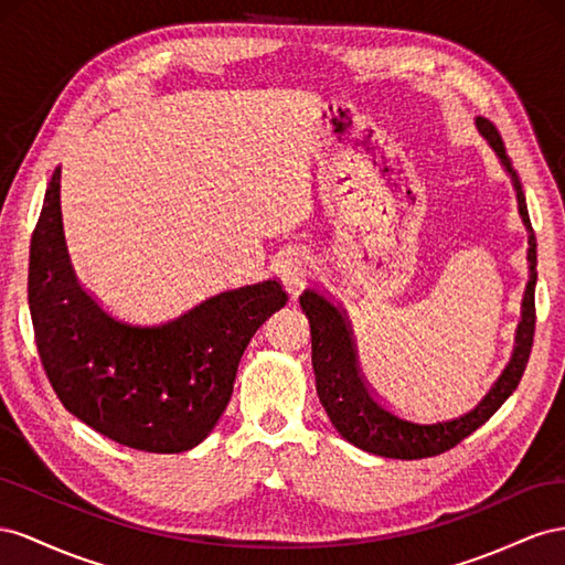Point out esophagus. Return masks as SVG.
<instances>
[{
	"instance_id": "34e87169",
	"label": "esophagus",
	"mask_w": 565,
	"mask_h": 565,
	"mask_svg": "<svg viewBox=\"0 0 565 565\" xmlns=\"http://www.w3.org/2000/svg\"><path fill=\"white\" fill-rule=\"evenodd\" d=\"M315 269L310 255L302 250H288L279 263V277L286 286H298L310 277Z\"/></svg>"
}]
</instances>
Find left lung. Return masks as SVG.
Listing matches in <instances>:
<instances>
[{
    "label": "left lung",
    "mask_w": 565,
    "mask_h": 565,
    "mask_svg": "<svg viewBox=\"0 0 565 565\" xmlns=\"http://www.w3.org/2000/svg\"><path fill=\"white\" fill-rule=\"evenodd\" d=\"M478 132L482 135L492 151L497 153L499 163L511 174L515 189V201H519V215L527 230V269L530 279L523 294L521 305V321L515 329V345L511 360L504 366L502 376L494 381L490 393L482 397L478 405L461 416H452L447 422H409L393 414L388 407L369 391L364 376L360 374L358 350H354L352 331L348 317L341 308L321 296L315 288H308L300 296V308L305 317L310 319V335H312V369L317 381V395L321 407L327 409L333 428L343 435L348 443L379 457L391 459H424L440 455L445 449H452L461 443L466 435H471L480 428L488 418L504 405L509 395L519 388L521 376L530 358L535 335V284H537V241L530 227L525 193L521 186L519 174H515L511 158L507 156L504 141L499 137L497 127L486 120L476 118Z\"/></svg>",
    "instance_id": "left-lung-1"
}]
</instances>
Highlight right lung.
<instances>
[{
	"label": "right lung",
	"instance_id": "right-lung-1",
	"mask_svg": "<svg viewBox=\"0 0 565 565\" xmlns=\"http://www.w3.org/2000/svg\"><path fill=\"white\" fill-rule=\"evenodd\" d=\"M286 300L281 284L265 279L158 324L110 315L75 277L54 170L30 241V317L54 393L96 433L158 455L203 443L227 407L253 333Z\"/></svg>",
	"mask_w": 565,
	"mask_h": 565
}]
</instances>
